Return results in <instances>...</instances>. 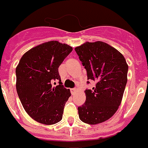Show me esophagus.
Returning <instances> with one entry per match:
<instances>
[{"label": "esophagus", "instance_id": "34e87169", "mask_svg": "<svg viewBox=\"0 0 148 148\" xmlns=\"http://www.w3.org/2000/svg\"><path fill=\"white\" fill-rule=\"evenodd\" d=\"M77 92V88H72L71 89V92L72 95H74L76 92Z\"/></svg>", "mask_w": 148, "mask_h": 148}]
</instances>
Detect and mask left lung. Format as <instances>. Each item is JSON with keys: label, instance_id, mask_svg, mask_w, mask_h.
I'll return each instance as SVG.
<instances>
[{"label": "left lung", "instance_id": "8db88e82", "mask_svg": "<svg viewBox=\"0 0 148 148\" xmlns=\"http://www.w3.org/2000/svg\"><path fill=\"white\" fill-rule=\"evenodd\" d=\"M75 51L86 69L88 80L96 83L92 90L84 91L86 101L77 109L79 118L91 125L101 123L111 118L121 104L128 65L120 52L104 42H86Z\"/></svg>", "mask_w": 148, "mask_h": 148}]
</instances>
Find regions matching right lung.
I'll list each match as a JSON object with an SVG mask.
<instances>
[{"label":"right lung","mask_w":148,"mask_h":148,"mask_svg":"<svg viewBox=\"0 0 148 148\" xmlns=\"http://www.w3.org/2000/svg\"><path fill=\"white\" fill-rule=\"evenodd\" d=\"M72 50L67 44L47 42L27 51L17 66V93L25 112L38 123L53 125L62 119L71 94L62 85L58 67ZM56 79L59 84L53 87Z\"/></svg>","instance_id":"1"}]
</instances>
